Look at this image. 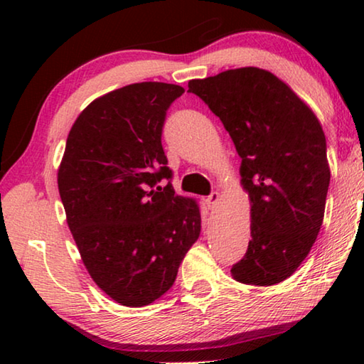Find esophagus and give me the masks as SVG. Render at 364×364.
<instances>
[{
	"mask_svg": "<svg viewBox=\"0 0 364 364\" xmlns=\"http://www.w3.org/2000/svg\"><path fill=\"white\" fill-rule=\"evenodd\" d=\"M218 202H220V193H217V191H213V193L205 199V204L208 205V208H215L218 205Z\"/></svg>",
	"mask_w": 364,
	"mask_h": 364,
	"instance_id": "1",
	"label": "esophagus"
}]
</instances>
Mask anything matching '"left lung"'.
<instances>
[{
	"label": "left lung",
	"mask_w": 364,
	"mask_h": 364,
	"mask_svg": "<svg viewBox=\"0 0 364 364\" xmlns=\"http://www.w3.org/2000/svg\"><path fill=\"white\" fill-rule=\"evenodd\" d=\"M188 86L221 120L242 159L252 239L232 278L278 284L305 260L323 225L331 171L321 123L284 82L257 67Z\"/></svg>",
	"instance_id": "left-lung-1"
}]
</instances>
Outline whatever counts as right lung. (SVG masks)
I'll use <instances>...</instances> for the list:
<instances>
[{"instance_id": "1", "label": "right lung", "mask_w": 364, "mask_h": 364, "mask_svg": "<svg viewBox=\"0 0 364 364\" xmlns=\"http://www.w3.org/2000/svg\"><path fill=\"white\" fill-rule=\"evenodd\" d=\"M183 93L160 82L123 86L91 102L67 136L58 171L67 225L91 278L125 306L167 292L200 234L199 205L175 194L162 147Z\"/></svg>"}]
</instances>
